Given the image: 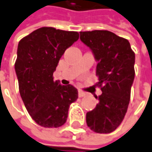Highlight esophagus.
<instances>
[{
    "mask_svg": "<svg viewBox=\"0 0 152 152\" xmlns=\"http://www.w3.org/2000/svg\"><path fill=\"white\" fill-rule=\"evenodd\" d=\"M78 96H79V97H84V96H86V93L84 92H82V91H81V90H79L78 91Z\"/></svg>",
    "mask_w": 152,
    "mask_h": 152,
    "instance_id": "esophagus-1",
    "label": "esophagus"
}]
</instances>
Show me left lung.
I'll use <instances>...</instances> for the list:
<instances>
[{
	"label": "left lung",
	"instance_id": "obj_1",
	"mask_svg": "<svg viewBox=\"0 0 152 152\" xmlns=\"http://www.w3.org/2000/svg\"><path fill=\"white\" fill-rule=\"evenodd\" d=\"M80 39L97 61L99 102L86 113V124L96 133H111L125 116L134 79L135 55L128 40L107 30L80 32Z\"/></svg>",
	"mask_w": 152,
	"mask_h": 152
}]
</instances>
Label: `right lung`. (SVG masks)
I'll return each mask as SVG.
<instances>
[{
  "label": "right lung",
  "instance_id": "add662e5",
  "mask_svg": "<svg viewBox=\"0 0 152 152\" xmlns=\"http://www.w3.org/2000/svg\"><path fill=\"white\" fill-rule=\"evenodd\" d=\"M79 39L74 31L43 27L19 41L15 71L19 92L30 116L40 126L58 128L78 98L76 87L54 81L53 73L67 48Z\"/></svg>",
  "mask_w": 152,
  "mask_h": 152
}]
</instances>
